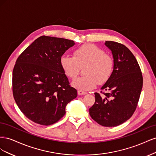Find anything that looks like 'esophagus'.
Listing matches in <instances>:
<instances>
[{"instance_id": "esophagus-1", "label": "esophagus", "mask_w": 156, "mask_h": 156, "mask_svg": "<svg viewBox=\"0 0 156 156\" xmlns=\"http://www.w3.org/2000/svg\"><path fill=\"white\" fill-rule=\"evenodd\" d=\"M77 94H79V95L81 96V95H85V94H87V92L81 91V90H78L77 91Z\"/></svg>"}]
</instances>
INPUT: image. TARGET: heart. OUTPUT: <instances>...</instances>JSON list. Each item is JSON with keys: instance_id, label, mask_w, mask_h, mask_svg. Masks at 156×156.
<instances>
[{"instance_id": "heart-1", "label": "heart", "mask_w": 156, "mask_h": 156, "mask_svg": "<svg viewBox=\"0 0 156 156\" xmlns=\"http://www.w3.org/2000/svg\"><path fill=\"white\" fill-rule=\"evenodd\" d=\"M61 68L67 76L75 79L79 74L81 67L84 66L86 74L75 79L72 85L81 91H88L98 84H104L110 78L114 67V61L110 55L105 54L98 46L84 44L75 50L73 56L62 55L60 58Z\"/></svg>"}]
</instances>
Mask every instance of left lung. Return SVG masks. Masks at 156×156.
<instances>
[{
	"label": "left lung",
	"instance_id": "1",
	"mask_svg": "<svg viewBox=\"0 0 156 156\" xmlns=\"http://www.w3.org/2000/svg\"><path fill=\"white\" fill-rule=\"evenodd\" d=\"M105 45L112 52L114 67L110 78L101 88L108 92H103V97L94 93L95 103L89 108V114L101 126L115 127L133 115L143 79L137 60L127 47L112 41H106Z\"/></svg>",
	"mask_w": 156,
	"mask_h": 156
}]
</instances>
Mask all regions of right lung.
Returning a JSON list of instances; mask_svg holds the SVG:
<instances>
[{"instance_id": "1", "label": "right lung", "mask_w": 156, "mask_h": 156, "mask_svg": "<svg viewBox=\"0 0 156 156\" xmlns=\"http://www.w3.org/2000/svg\"><path fill=\"white\" fill-rule=\"evenodd\" d=\"M73 40L42 36L17 58L13 69L14 100L28 119L43 126L58 122L77 96L61 68L60 58Z\"/></svg>"}]
</instances>
